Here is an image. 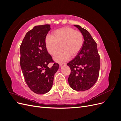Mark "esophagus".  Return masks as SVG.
Listing matches in <instances>:
<instances>
[{
    "label": "esophagus",
    "mask_w": 121,
    "mask_h": 121,
    "mask_svg": "<svg viewBox=\"0 0 121 121\" xmlns=\"http://www.w3.org/2000/svg\"><path fill=\"white\" fill-rule=\"evenodd\" d=\"M67 64L65 63H61L60 64V67H62V66H64V65H65Z\"/></svg>",
    "instance_id": "1"
}]
</instances>
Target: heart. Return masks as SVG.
<instances>
[{
	"label": "heart",
	"instance_id": "1",
	"mask_svg": "<svg viewBox=\"0 0 121 121\" xmlns=\"http://www.w3.org/2000/svg\"><path fill=\"white\" fill-rule=\"evenodd\" d=\"M83 36L81 32L74 29L65 27L55 30L52 36L47 35L45 38L46 49L51 55L54 56V60L58 63L68 60L71 56L77 54L83 44Z\"/></svg>",
	"mask_w": 121,
	"mask_h": 121
}]
</instances>
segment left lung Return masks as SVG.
<instances>
[{
    "mask_svg": "<svg viewBox=\"0 0 121 121\" xmlns=\"http://www.w3.org/2000/svg\"><path fill=\"white\" fill-rule=\"evenodd\" d=\"M74 26L82 34L84 42L77 56L67 64L71 70L68 82L73 90L85 91L97 81L100 67V56L97 44L89 32L79 25Z\"/></svg>",
    "mask_w": 121,
    "mask_h": 121,
    "instance_id": "1",
    "label": "left lung"
}]
</instances>
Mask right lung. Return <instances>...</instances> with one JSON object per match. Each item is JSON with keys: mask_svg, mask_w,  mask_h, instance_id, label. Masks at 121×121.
Segmentation results:
<instances>
[{"mask_svg": "<svg viewBox=\"0 0 121 121\" xmlns=\"http://www.w3.org/2000/svg\"><path fill=\"white\" fill-rule=\"evenodd\" d=\"M50 25L35 26L28 32L20 46V65L25 81L33 92L43 94L50 90L54 75L59 68L52 62L45 44V38L50 30Z\"/></svg>", "mask_w": 121, "mask_h": 121, "instance_id": "right-lung-1", "label": "right lung"}]
</instances>
